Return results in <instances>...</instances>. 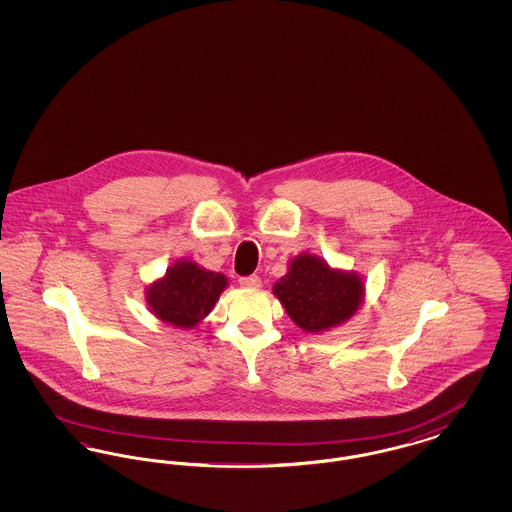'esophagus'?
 Here are the masks:
<instances>
[{
	"instance_id": "1",
	"label": "esophagus",
	"mask_w": 512,
	"mask_h": 512,
	"mask_svg": "<svg viewBox=\"0 0 512 512\" xmlns=\"http://www.w3.org/2000/svg\"><path fill=\"white\" fill-rule=\"evenodd\" d=\"M240 284H242L244 288L257 290V288H261V278H259V276H244V278H240Z\"/></svg>"
}]
</instances>
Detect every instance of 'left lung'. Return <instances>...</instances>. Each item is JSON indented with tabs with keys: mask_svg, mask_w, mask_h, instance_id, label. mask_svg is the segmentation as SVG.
Wrapping results in <instances>:
<instances>
[{
	"mask_svg": "<svg viewBox=\"0 0 512 512\" xmlns=\"http://www.w3.org/2000/svg\"><path fill=\"white\" fill-rule=\"evenodd\" d=\"M272 292L293 322L309 334L340 326L363 303L365 286L357 272L328 267L324 259L301 253Z\"/></svg>",
	"mask_w": 512,
	"mask_h": 512,
	"instance_id": "left-lung-1",
	"label": "left lung"
}]
</instances>
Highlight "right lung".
I'll return each mask as SVG.
<instances>
[{"label":"right lung","instance_id":"right-lung-1","mask_svg":"<svg viewBox=\"0 0 512 512\" xmlns=\"http://www.w3.org/2000/svg\"><path fill=\"white\" fill-rule=\"evenodd\" d=\"M226 286L224 274L205 270L192 261H178L147 288V305L155 317L176 328H194L213 311Z\"/></svg>","mask_w":512,"mask_h":512}]
</instances>
